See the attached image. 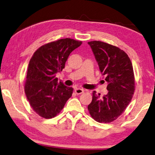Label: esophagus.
Here are the masks:
<instances>
[{
  "label": "esophagus",
  "instance_id": "obj_1",
  "mask_svg": "<svg viewBox=\"0 0 155 155\" xmlns=\"http://www.w3.org/2000/svg\"><path fill=\"white\" fill-rule=\"evenodd\" d=\"M74 91L77 95H79V94H81L84 92V90L83 89H81V88H77V89H75Z\"/></svg>",
  "mask_w": 155,
  "mask_h": 155
}]
</instances>
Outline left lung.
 Returning a JSON list of instances; mask_svg holds the SVG:
<instances>
[{
    "instance_id": "left-lung-1",
    "label": "left lung",
    "mask_w": 155,
    "mask_h": 155,
    "mask_svg": "<svg viewBox=\"0 0 155 155\" xmlns=\"http://www.w3.org/2000/svg\"><path fill=\"white\" fill-rule=\"evenodd\" d=\"M88 44L108 84V93L103 97L95 91L93 93L88 110L97 122H111L126 110L134 95L132 64L128 56L119 48L100 41H89Z\"/></svg>"
}]
</instances>
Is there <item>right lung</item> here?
I'll return each mask as SVG.
<instances>
[{"label":"right lung","instance_id":"add662e5","mask_svg":"<svg viewBox=\"0 0 155 155\" xmlns=\"http://www.w3.org/2000/svg\"><path fill=\"white\" fill-rule=\"evenodd\" d=\"M82 41L61 39L42 45L30 60L25 93L33 110L45 119L55 117L72 96L73 88L58 82L56 74L62 71L72 51Z\"/></svg>","mask_w":155,"mask_h":155}]
</instances>
